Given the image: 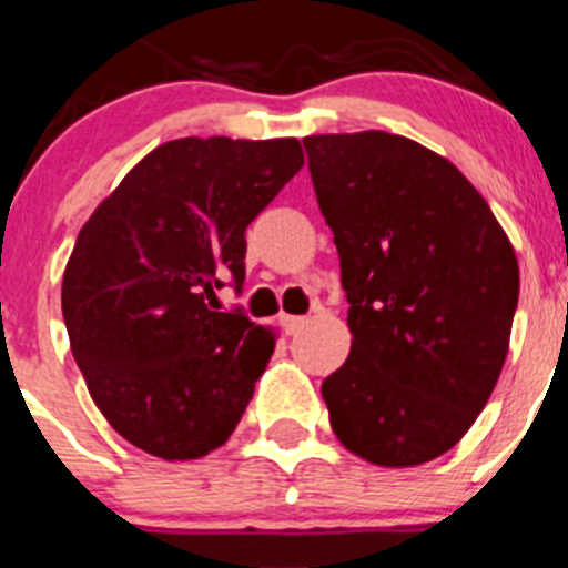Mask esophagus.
Listing matches in <instances>:
<instances>
[{"label": "esophagus", "mask_w": 568, "mask_h": 568, "mask_svg": "<svg viewBox=\"0 0 568 568\" xmlns=\"http://www.w3.org/2000/svg\"><path fill=\"white\" fill-rule=\"evenodd\" d=\"M281 324H284V329H287L290 335H295L298 329H304L307 318H301V315H284V318H281Z\"/></svg>", "instance_id": "esophagus-1"}]
</instances>
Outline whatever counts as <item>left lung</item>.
<instances>
[{
	"mask_svg": "<svg viewBox=\"0 0 568 568\" xmlns=\"http://www.w3.org/2000/svg\"><path fill=\"white\" fill-rule=\"evenodd\" d=\"M335 235L353 346L321 395L341 444L375 466L453 449L498 384L518 255L449 159L384 130L307 135Z\"/></svg>",
	"mask_w": 568,
	"mask_h": 568,
	"instance_id": "8db88e82",
	"label": "left lung"
}]
</instances>
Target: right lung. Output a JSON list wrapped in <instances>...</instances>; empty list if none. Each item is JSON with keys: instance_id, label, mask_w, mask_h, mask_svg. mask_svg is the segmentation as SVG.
<instances>
[{"instance_id": "obj_1", "label": "right lung", "mask_w": 568, "mask_h": 568, "mask_svg": "<svg viewBox=\"0 0 568 568\" xmlns=\"http://www.w3.org/2000/svg\"><path fill=\"white\" fill-rule=\"evenodd\" d=\"M304 168L298 139H175L148 153L79 230L62 278L70 349L115 433L164 460L227 444L275 329L213 310L244 281V230Z\"/></svg>"}]
</instances>
